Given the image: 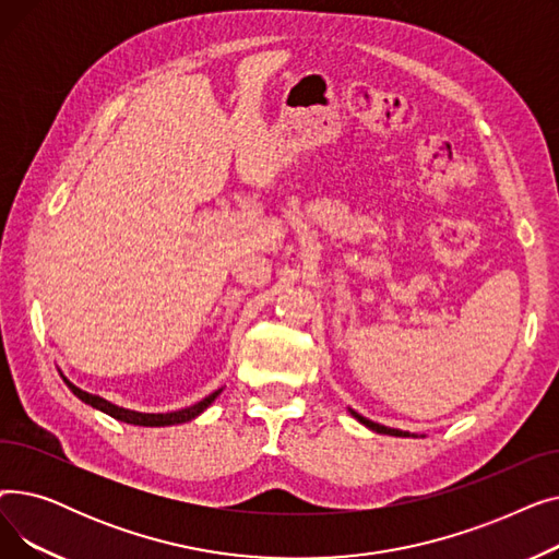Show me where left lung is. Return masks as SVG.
Returning a JSON list of instances; mask_svg holds the SVG:
<instances>
[{
  "label": "left lung",
  "instance_id": "8db88e82",
  "mask_svg": "<svg viewBox=\"0 0 559 559\" xmlns=\"http://www.w3.org/2000/svg\"><path fill=\"white\" fill-rule=\"evenodd\" d=\"M350 415H354L362 426H367V428H369V430H373V432H380V435H394V437H409V432H407V430H396V428L380 426V424H376V421H371V419H367V417L358 415L356 409H350ZM413 437H417V435H413Z\"/></svg>",
  "mask_w": 559,
  "mask_h": 559
}]
</instances>
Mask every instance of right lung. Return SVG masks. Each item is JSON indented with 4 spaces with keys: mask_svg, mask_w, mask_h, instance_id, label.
Listing matches in <instances>:
<instances>
[{
    "mask_svg": "<svg viewBox=\"0 0 559 559\" xmlns=\"http://www.w3.org/2000/svg\"><path fill=\"white\" fill-rule=\"evenodd\" d=\"M61 376H63V373H61ZM63 380H66V385L72 390V394H74L76 399H81L83 403L93 405L95 409H102V413H106L108 417H112V419H117V421L133 424V426H146V428H160V426H176V424L192 421V419H197V417L203 413V409L209 407V405L222 394V390H217V392L209 394L203 401H199V403H194V405H190V407L174 409V413H158V415H154V413H135V409L120 407V405H115V403H110V401H106V399H102V396H97V394L83 392L81 388H76L74 383H70V380H68L66 376H63Z\"/></svg>",
    "mask_w": 559,
    "mask_h": 559,
    "instance_id": "right-lung-1",
    "label": "right lung"
}]
</instances>
